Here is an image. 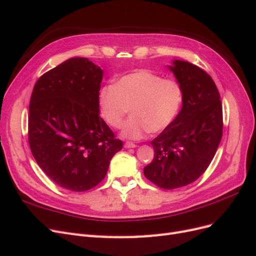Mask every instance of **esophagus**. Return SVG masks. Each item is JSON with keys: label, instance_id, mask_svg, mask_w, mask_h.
<instances>
[{"label": "esophagus", "instance_id": "34e87169", "mask_svg": "<svg viewBox=\"0 0 256 256\" xmlns=\"http://www.w3.org/2000/svg\"><path fill=\"white\" fill-rule=\"evenodd\" d=\"M124 146H125V148H134V147H136V145L132 142H126Z\"/></svg>", "mask_w": 256, "mask_h": 256}]
</instances>
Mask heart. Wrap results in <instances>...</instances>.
<instances>
[{"label": "heart", "instance_id": "1", "mask_svg": "<svg viewBox=\"0 0 256 256\" xmlns=\"http://www.w3.org/2000/svg\"><path fill=\"white\" fill-rule=\"evenodd\" d=\"M182 96V85L176 80L138 70L102 88L98 106L102 118L115 129L122 126L131 108L132 116L124 126L122 136L140 140L150 131L160 132L171 125L180 111Z\"/></svg>", "mask_w": 256, "mask_h": 256}]
</instances>
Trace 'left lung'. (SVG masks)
<instances>
[{
	"label": "left lung",
	"mask_w": 256,
	"mask_h": 256,
	"mask_svg": "<svg viewBox=\"0 0 256 256\" xmlns=\"http://www.w3.org/2000/svg\"><path fill=\"white\" fill-rule=\"evenodd\" d=\"M182 88V108L175 120L154 138L147 180L162 189L184 187L202 175L214 156L223 131L222 104L212 76L189 62L168 66Z\"/></svg>",
	"instance_id": "1"
}]
</instances>
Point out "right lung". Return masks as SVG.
<instances>
[{"instance_id":"obj_1","label":"right lung","mask_w":256,"mask_h":256,"mask_svg":"<svg viewBox=\"0 0 256 256\" xmlns=\"http://www.w3.org/2000/svg\"><path fill=\"white\" fill-rule=\"evenodd\" d=\"M104 70L85 58H72L44 74L28 106V144L42 171L70 191L94 188L122 148L99 116Z\"/></svg>"}]
</instances>
